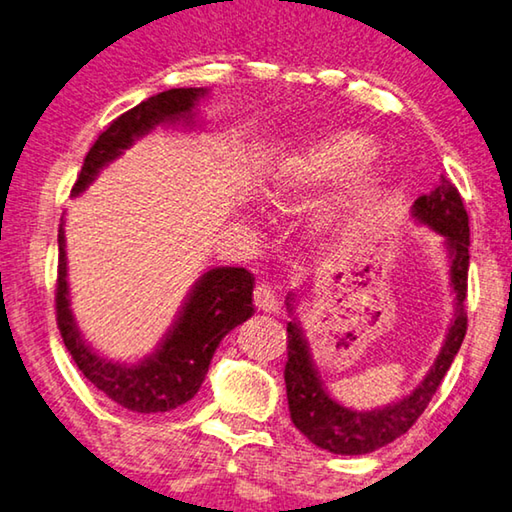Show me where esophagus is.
Segmentation results:
<instances>
[{
	"label": "esophagus",
	"mask_w": 512,
	"mask_h": 512,
	"mask_svg": "<svg viewBox=\"0 0 512 512\" xmlns=\"http://www.w3.org/2000/svg\"><path fill=\"white\" fill-rule=\"evenodd\" d=\"M253 298H255L257 310H262L266 314H275L280 310L278 296H275V291H273L271 285H257L255 291H253Z\"/></svg>",
	"instance_id": "34e87169"
}]
</instances>
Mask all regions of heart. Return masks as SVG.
Wrapping results in <instances>:
<instances>
[{
	"label": "heart",
	"instance_id": "1",
	"mask_svg": "<svg viewBox=\"0 0 512 512\" xmlns=\"http://www.w3.org/2000/svg\"><path fill=\"white\" fill-rule=\"evenodd\" d=\"M376 150V141L355 129H335V132L314 136L280 164L273 180V198L280 205L303 202L316 191L346 180L355 169L367 164ZM383 186V168H363L353 176L344 196L335 200L332 212H348V209L376 198Z\"/></svg>",
	"mask_w": 512,
	"mask_h": 512
}]
</instances>
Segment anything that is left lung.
Returning <instances> with one entry per match:
<instances>
[{"mask_svg": "<svg viewBox=\"0 0 512 512\" xmlns=\"http://www.w3.org/2000/svg\"><path fill=\"white\" fill-rule=\"evenodd\" d=\"M412 216L444 237V246L451 259V287L456 294V314H453L449 335L437 355L431 371L415 387V392L399 403L385 408L358 412L344 408L330 399L321 383L319 369L314 367L310 346L303 328L294 319L287 323V364L285 385L291 421L312 444L339 456H362L394 442L396 437L410 431L421 417L426 405L440 387L453 358L460 351L467 332V273H469V216L462 198L451 180L442 177L431 193L419 196L412 205ZM287 310H294V298L289 294Z\"/></svg>", "mask_w": 512, "mask_h": 512, "instance_id": "obj_1", "label": "left lung"}]
</instances>
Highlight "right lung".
<instances>
[{"label": "right lung", "mask_w": 512, "mask_h": 512, "mask_svg": "<svg viewBox=\"0 0 512 512\" xmlns=\"http://www.w3.org/2000/svg\"><path fill=\"white\" fill-rule=\"evenodd\" d=\"M205 93V88H170V91L152 95L136 104L134 109L125 111L123 116H118L88 150L81 173L72 186V196H79L109 161L118 159L129 145L148 134L150 129L166 123H193V109ZM253 287L255 278L246 269L221 266V269L207 271L193 285L175 326L168 330L157 351L136 364L111 362L97 355L84 342L75 316H72L66 230H63L61 218L56 323H59L63 344L79 371L100 392L132 412H143V415L168 412L180 408L198 394L216 346L221 344L227 332L253 316Z\"/></svg>", "instance_id": "obj_1"}]
</instances>
